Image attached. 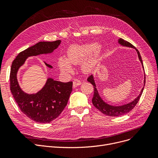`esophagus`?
I'll return each instance as SVG.
<instances>
[{"instance_id":"esophagus-1","label":"esophagus","mask_w":158,"mask_h":158,"mask_svg":"<svg viewBox=\"0 0 158 158\" xmlns=\"http://www.w3.org/2000/svg\"><path fill=\"white\" fill-rule=\"evenodd\" d=\"M81 83H82V82H81L79 79H75V80L73 81V88H76V87H77V86L81 85Z\"/></svg>"}]
</instances>
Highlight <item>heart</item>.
I'll use <instances>...</instances> for the list:
<instances>
[{
    "label": "heart",
    "mask_w": 158,
    "mask_h": 158,
    "mask_svg": "<svg viewBox=\"0 0 158 158\" xmlns=\"http://www.w3.org/2000/svg\"><path fill=\"white\" fill-rule=\"evenodd\" d=\"M97 45L94 44H88L82 45H72L67 52V59L61 57L59 61V66L61 70L70 72L72 70V64H76L86 60L93 52L87 62L85 63V67L89 69L92 67L98 61L101 55V50L97 48Z\"/></svg>",
    "instance_id": "heart-1"
}]
</instances>
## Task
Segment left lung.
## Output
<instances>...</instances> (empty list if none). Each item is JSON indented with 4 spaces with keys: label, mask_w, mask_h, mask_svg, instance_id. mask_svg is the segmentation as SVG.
Returning <instances> with one entry per match:
<instances>
[{
    "label": "left lung",
    "mask_w": 158,
    "mask_h": 158,
    "mask_svg": "<svg viewBox=\"0 0 158 158\" xmlns=\"http://www.w3.org/2000/svg\"><path fill=\"white\" fill-rule=\"evenodd\" d=\"M118 44H120L122 46L124 47H131L135 48L138 54V58L139 60L142 64V67L144 70V67H143V61L142 60V57H141L140 54L139 52V51L138 50L132 45L131 44H130L128 41L124 40L122 38L118 39ZM145 72V71H144ZM87 81L88 82H89L91 84H92L94 86V97L92 98V103L94 104V106L96 107V108L100 111L101 112H102V113H104L107 116H111V117H119V116H122L123 114H125L127 113H129L130 111H131L132 109L134 108L135 107V106L137 104V103L138 102L139 98L141 97V95L142 94V92L143 91V88L144 87H143L142 89L141 90L140 94H139V95L135 98L134 99L133 101L126 104H123L122 106H112V105H110L108 104H107L106 102H104L102 98L101 97V96L99 95V94L98 92V90L96 88V85L95 82V80H94V77L93 75H91L88 77V78L87 79ZM144 85L143 86H145V75L144 76Z\"/></svg>",
    "instance_id": "left-lung-1"
}]
</instances>
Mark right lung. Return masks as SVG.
Here are the masks:
<instances>
[{"instance_id":"add662e5","label":"right lung","mask_w":158,"mask_h":158,"mask_svg":"<svg viewBox=\"0 0 158 158\" xmlns=\"http://www.w3.org/2000/svg\"><path fill=\"white\" fill-rule=\"evenodd\" d=\"M61 42L40 41L20 52L13 61L10 72V89L20 110L32 120L42 123L52 122L64 109L72 91V81L62 82L48 78L44 86L36 94H29L20 87L17 72L27 58L40 54L52 53ZM50 69L53 67L46 63Z\"/></svg>"}]
</instances>
